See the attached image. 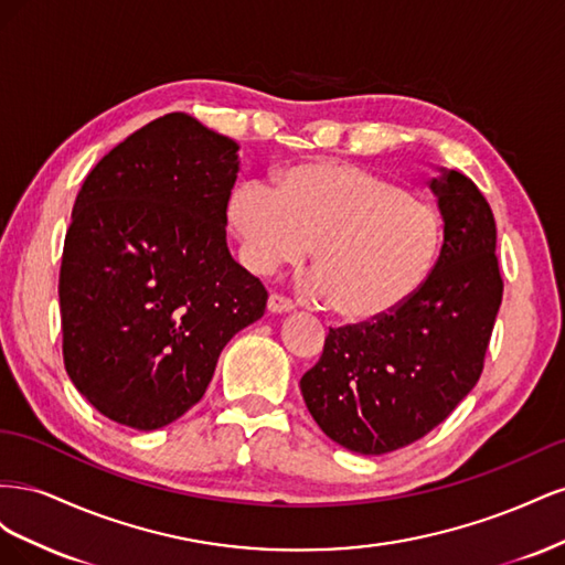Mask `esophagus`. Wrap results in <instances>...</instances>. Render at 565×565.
Listing matches in <instances>:
<instances>
[{
  "label": "esophagus",
  "mask_w": 565,
  "mask_h": 565,
  "mask_svg": "<svg viewBox=\"0 0 565 565\" xmlns=\"http://www.w3.org/2000/svg\"><path fill=\"white\" fill-rule=\"evenodd\" d=\"M295 309V303L289 301V299H285V297H280V295H270L268 297V311L273 313V316H282V313H289Z\"/></svg>",
  "instance_id": "esophagus-1"
}]
</instances>
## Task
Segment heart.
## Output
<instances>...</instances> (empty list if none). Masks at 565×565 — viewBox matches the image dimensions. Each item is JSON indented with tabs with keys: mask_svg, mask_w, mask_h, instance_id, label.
I'll return each mask as SVG.
<instances>
[{
	"mask_svg": "<svg viewBox=\"0 0 565 565\" xmlns=\"http://www.w3.org/2000/svg\"><path fill=\"white\" fill-rule=\"evenodd\" d=\"M245 266L270 276L313 249L309 292L349 322L380 320L431 278L443 247L434 204L347 162H303L276 183L245 181L226 204Z\"/></svg>",
	"mask_w": 565,
	"mask_h": 565,
	"instance_id": "1",
	"label": "heart"
}]
</instances>
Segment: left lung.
<instances>
[{"mask_svg": "<svg viewBox=\"0 0 565 565\" xmlns=\"http://www.w3.org/2000/svg\"><path fill=\"white\" fill-rule=\"evenodd\" d=\"M443 247L419 292L380 320L330 330L299 386L324 436L361 455L419 440L476 386L502 303L488 200L455 169L429 183Z\"/></svg>", "mask_w": 565, "mask_h": 565, "instance_id": "obj_1", "label": "left lung"}]
</instances>
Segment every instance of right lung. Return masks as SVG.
Segmentation results:
<instances>
[{"instance_id":"right-lung-1","label":"right lung","mask_w":565,"mask_h":565,"mask_svg":"<svg viewBox=\"0 0 565 565\" xmlns=\"http://www.w3.org/2000/svg\"><path fill=\"white\" fill-rule=\"evenodd\" d=\"M233 139L185 113L152 119L100 160L65 233L63 361L100 415L156 431L207 391L266 289L226 243L241 172Z\"/></svg>"}]
</instances>
